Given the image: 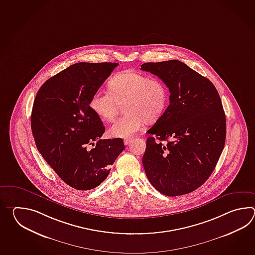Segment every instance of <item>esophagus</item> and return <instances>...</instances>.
Instances as JSON below:
<instances>
[{"instance_id":"esophagus-1","label":"esophagus","mask_w":255,"mask_h":255,"mask_svg":"<svg viewBox=\"0 0 255 255\" xmlns=\"http://www.w3.org/2000/svg\"><path fill=\"white\" fill-rule=\"evenodd\" d=\"M131 142H132V138L131 137H127V138L124 139V144H125L126 146L130 144Z\"/></svg>"}]
</instances>
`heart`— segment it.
Returning <instances> with one entry per match:
<instances>
[{
  "instance_id": "b5f03b06",
  "label": "heart",
  "mask_w": 255,
  "mask_h": 255,
  "mask_svg": "<svg viewBox=\"0 0 255 255\" xmlns=\"http://www.w3.org/2000/svg\"><path fill=\"white\" fill-rule=\"evenodd\" d=\"M109 92L97 90L89 101L95 114L105 121H112L120 104L126 114L115 121L109 135L128 137L140 130L145 122L157 121L168 106V91L161 80L135 71L126 70L109 82Z\"/></svg>"
}]
</instances>
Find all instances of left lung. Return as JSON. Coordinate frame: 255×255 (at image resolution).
<instances>
[{"label": "left lung", "instance_id": "left-lung-1", "mask_svg": "<svg viewBox=\"0 0 255 255\" xmlns=\"http://www.w3.org/2000/svg\"><path fill=\"white\" fill-rule=\"evenodd\" d=\"M141 70L160 78L170 93L168 108L146 132V177L164 195L190 193L209 179L223 150L222 100L212 82L178 60L145 63Z\"/></svg>", "mask_w": 255, "mask_h": 255}]
</instances>
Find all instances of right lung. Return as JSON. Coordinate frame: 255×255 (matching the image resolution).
<instances>
[{"mask_svg": "<svg viewBox=\"0 0 255 255\" xmlns=\"http://www.w3.org/2000/svg\"><path fill=\"white\" fill-rule=\"evenodd\" d=\"M118 65L76 63L44 82L34 99L31 127L36 147L60 179L76 190L101 184L125 149L122 138H100L105 127L89 107L93 94ZM89 144L95 146L87 149Z\"/></svg>", "mask_w": 255, "mask_h": 255, "instance_id": "obj_1", "label": "right lung"}]
</instances>
